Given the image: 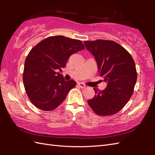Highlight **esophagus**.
Instances as JSON below:
<instances>
[{
	"label": "esophagus",
	"instance_id": "34e87169",
	"mask_svg": "<svg viewBox=\"0 0 155 155\" xmlns=\"http://www.w3.org/2000/svg\"><path fill=\"white\" fill-rule=\"evenodd\" d=\"M78 86H79L81 88H86V85H85V84H83V83H78Z\"/></svg>",
	"mask_w": 155,
	"mask_h": 155
}]
</instances>
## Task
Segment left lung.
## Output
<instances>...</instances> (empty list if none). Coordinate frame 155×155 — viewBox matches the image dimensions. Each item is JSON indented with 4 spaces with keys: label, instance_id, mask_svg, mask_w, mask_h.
<instances>
[{
    "label": "left lung",
    "instance_id": "1",
    "mask_svg": "<svg viewBox=\"0 0 155 155\" xmlns=\"http://www.w3.org/2000/svg\"><path fill=\"white\" fill-rule=\"evenodd\" d=\"M87 50L97 61L98 73L107 83L104 90L94 88V97L88 103L95 113L109 116L127 104L137 79L135 62L129 52L113 41H84Z\"/></svg>",
    "mask_w": 155,
    "mask_h": 155
}]
</instances>
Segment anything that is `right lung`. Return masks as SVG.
<instances>
[{
	"label": "right lung",
	"mask_w": 155,
	"mask_h": 155,
	"mask_svg": "<svg viewBox=\"0 0 155 155\" xmlns=\"http://www.w3.org/2000/svg\"><path fill=\"white\" fill-rule=\"evenodd\" d=\"M84 48L79 40L54 36L31 49L25 62L22 79L27 96L36 107L51 111L64 101L77 83L66 81L58 71L65 67L72 54Z\"/></svg>",
	"instance_id": "add662e5"
}]
</instances>
